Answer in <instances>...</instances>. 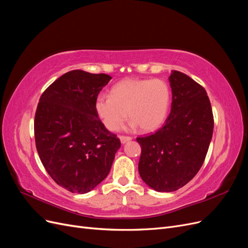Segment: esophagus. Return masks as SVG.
<instances>
[{
  "instance_id": "1",
  "label": "esophagus",
  "mask_w": 248,
  "mask_h": 248,
  "mask_svg": "<svg viewBox=\"0 0 248 248\" xmlns=\"http://www.w3.org/2000/svg\"><path fill=\"white\" fill-rule=\"evenodd\" d=\"M132 139L130 137H125V136H121L120 137V140H121V144H125L126 141H129L131 140Z\"/></svg>"
}]
</instances>
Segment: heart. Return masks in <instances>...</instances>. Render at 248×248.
I'll return each instance as SVG.
<instances>
[{
  "mask_svg": "<svg viewBox=\"0 0 248 248\" xmlns=\"http://www.w3.org/2000/svg\"><path fill=\"white\" fill-rule=\"evenodd\" d=\"M171 101L169 85L162 79H125L111 88L110 97L99 95L95 110L110 131L122 126L127 117L131 127L144 132L155 131L168 117Z\"/></svg>",
  "mask_w": 248,
  "mask_h": 248,
  "instance_id": "b5f03b06",
  "label": "heart"
}]
</instances>
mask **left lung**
<instances>
[{
	"label": "left lung",
	"instance_id": "obj_1",
	"mask_svg": "<svg viewBox=\"0 0 248 248\" xmlns=\"http://www.w3.org/2000/svg\"><path fill=\"white\" fill-rule=\"evenodd\" d=\"M171 108L166 124L138 138L140 176L159 192L181 188L198 174L212 139L214 120L206 90L186 74L171 71Z\"/></svg>",
	"mask_w": 248,
	"mask_h": 248
}]
</instances>
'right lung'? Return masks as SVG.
I'll list each match as a JSON object with an SVG mask.
<instances>
[{"mask_svg": "<svg viewBox=\"0 0 248 248\" xmlns=\"http://www.w3.org/2000/svg\"><path fill=\"white\" fill-rule=\"evenodd\" d=\"M111 78L72 70L44 91L34 132L40 160L54 181L70 192L87 193L107 178L121 147L95 110V100Z\"/></svg>", "mask_w": 248, "mask_h": 248, "instance_id": "1", "label": "right lung"}]
</instances>
